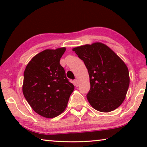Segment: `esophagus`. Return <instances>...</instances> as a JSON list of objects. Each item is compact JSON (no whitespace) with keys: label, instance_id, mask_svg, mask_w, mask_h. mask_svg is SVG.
Returning a JSON list of instances; mask_svg holds the SVG:
<instances>
[{"label":"esophagus","instance_id":"obj_1","mask_svg":"<svg viewBox=\"0 0 147 147\" xmlns=\"http://www.w3.org/2000/svg\"><path fill=\"white\" fill-rule=\"evenodd\" d=\"M74 85H75L76 87H78V86H79V82H78V80H75L74 81Z\"/></svg>","mask_w":147,"mask_h":147}]
</instances>
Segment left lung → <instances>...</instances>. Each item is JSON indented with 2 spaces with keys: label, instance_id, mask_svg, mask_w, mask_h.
<instances>
[{
  "label": "left lung",
  "instance_id": "left-lung-1",
  "mask_svg": "<svg viewBox=\"0 0 147 147\" xmlns=\"http://www.w3.org/2000/svg\"><path fill=\"white\" fill-rule=\"evenodd\" d=\"M90 76L87 99L98 111L109 112L121 105L130 84L125 63L105 44L96 42L74 48Z\"/></svg>",
  "mask_w": 147,
  "mask_h": 147
}]
</instances>
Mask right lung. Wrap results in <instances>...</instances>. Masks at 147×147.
<instances>
[{
  "mask_svg": "<svg viewBox=\"0 0 147 147\" xmlns=\"http://www.w3.org/2000/svg\"><path fill=\"white\" fill-rule=\"evenodd\" d=\"M65 50L61 47L40 52L24 71L23 95L34 111L43 117L51 118L61 114L74 90L59 63Z\"/></svg>",
  "mask_w": 147,
  "mask_h": 147,
  "instance_id": "obj_1",
  "label": "right lung"
}]
</instances>
